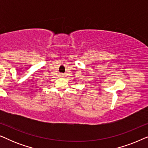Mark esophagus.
<instances>
[{
	"mask_svg": "<svg viewBox=\"0 0 148 148\" xmlns=\"http://www.w3.org/2000/svg\"><path fill=\"white\" fill-rule=\"evenodd\" d=\"M62 75H61V76H62Z\"/></svg>",
	"mask_w": 148,
	"mask_h": 148,
	"instance_id": "34e87169",
	"label": "esophagus"
}]
</instances>
